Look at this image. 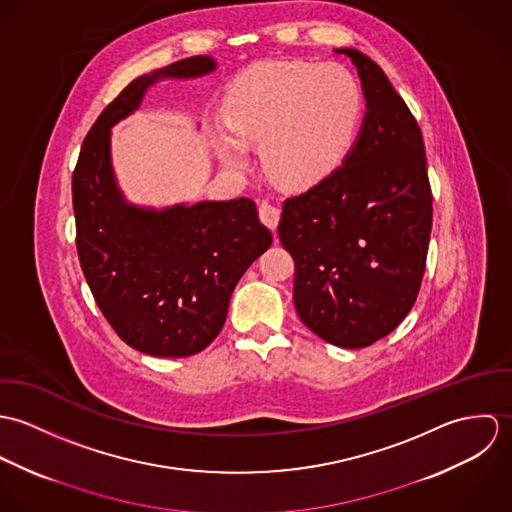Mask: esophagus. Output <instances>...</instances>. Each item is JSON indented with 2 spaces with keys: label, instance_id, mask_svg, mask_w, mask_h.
<instances>
[{
  "label": "esophagus",
  "instance_id": "obj_1",
  "mask_svg": "<svg viewBox=\"0 0 512 512\" xmlns=\"http://www.w3.org/2000/svg\"><path fill=\"white\" fill-rule=\"evenodd\" d=\"M258 211H260V220H262L268 228H272V230L278 228V222H280V209H278V207H274L272 203L264 201V203H260Z\"/></svg>",
  "mask_w": 512,
  "mask_h": 512
}]
</instances>
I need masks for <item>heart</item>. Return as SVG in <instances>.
<instances>
[{
  "mask_svg": "<svg viewBox=\"0 0 512 512\" xmlns=\"http://www.w3.org/2000/svg\"><path fill=\"white\" fill-rule=\"evenodd\" d=\"M365 96L357 76L337 63L266 61L238 74L226 92V124L215 134L222 165H248L260 144L266 171L305 189L331 177L351 153Z\"/></svg>",
  "mask_w": 512,
  "mask_h": 512,
  "instance_id": "1",
  "label": "heart"
}]
</instances>
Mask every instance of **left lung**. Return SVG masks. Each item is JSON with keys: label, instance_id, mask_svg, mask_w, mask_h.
<instances>
[{"label": "left lung", "instance_id": "left-lung-1", "mask_svg": "<svg viewBox=\"0 0 512 512\" xmlns=\"http://www.w3.org/2000/svg\"><path fill=\"white\" fill-rule=\"evenodd\" d=\"M366 114L345 163L284 203L293 303L323 341L363 349L412 309L426 270L432 189L420 126L382 69L357 49Z\"/></svg>", "mask_w": 512, "mask_h": 512}]
</instances>
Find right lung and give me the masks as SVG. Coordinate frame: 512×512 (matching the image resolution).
<instances>
[{
    "label": "right lung",
    "instance_id": "obj_1",
    "mask_svg": "<svg viewBox=\"0 0 512 512\" xmlns=\"http://www.w3.org/2000/svg\"><path fill=\"white\" fill-rule=\"evenodd\" d=\"M215 69L213 57L197 55L132 80L90 128L74 167L84 278L120 339L151 357H191L209 347L238 280L272 244L252 199L144 209L124 199L112 169L110 130L140 108L149 86Z\"/></svg>",
    "mask_w": 512,
    "mask_h": 512
}]
</instances>
